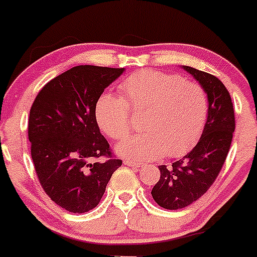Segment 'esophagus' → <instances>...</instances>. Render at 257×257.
<instances>
[{
  "mask_svg": "<svg viewBox=\"0 0 257 257\" xmlns=\"http://www.w3.org/2000/svg\"><path fill=\"white\" fill-rule=\"evenodd\" d=\"M124 165H126V166H131V167H140V163H138V162H134V161H131V160H124Z\"/></svg>",
  "mask_w": 257,
  "mask_h": 257,
  "instance_id": "1",
  "label": "esophagus"
}]
</instances>
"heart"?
Instances as JSON below:
<instances>
[{
    "instance_id": "b5f03b06",
    "label": "heart",
    "mask_w": 257,
    "mask_h": 257,
    "mask_svg": "<svg viewBox=\"0 0 257 257\" xmlns=\"http://www.w3.org/2000/svg\"><path fill=\"white\" fill-rule=\"evenodd\" d=\"M122 96L105 94L96 103L101 131L123 140L133 131L131 112H145L142 128L118 146V152L134 160H154L166 154L179 157L194 148L208 118V98L196 81L180 75L145 69L120 83Z\"/></svg>"
}]
</instances>
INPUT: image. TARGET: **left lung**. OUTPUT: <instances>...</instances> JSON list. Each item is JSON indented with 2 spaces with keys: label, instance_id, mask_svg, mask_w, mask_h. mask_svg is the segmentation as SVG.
<instances>
[{
  "label": "left lung",
  "instance_id": "left-lung-1",
  "mask_svg": "<svg viewBox=\"0 0 257 257\" xmlns=\"http://www.w3.org/2000/svg\"><path fill=\"white\" fill-rule=\"evenodd\" d=\"M201 84L208 98V118L199 143L173 165L160 166V179L151 195L166 210L184 208L210 189L223 167L235 129L232 98L215 75L184 66Z\"/></svg>",
  "mask_w": 257,
  "mask_h": 257
}]
</instances>
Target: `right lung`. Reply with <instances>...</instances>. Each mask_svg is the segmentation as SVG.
<instances>
[{
	"instance_id": "right-lung-1",
	"label": "right lung",
	"mask_w": 257,
	"mask_h": 257,
	"mask_svg": "<svg viewBox=\"0 0 257 257\" xmlns=\"http://www.w3.org/2000/svg\"><path fill=\"white\" fill-rule=\"evenodd\" d=\"M124 68L77 66L50 80L36 95L28 138L40 185L53 202L73 213L101 201L113 172L122 166L96 122V103ZM103 157V163H92Z\"/></svg>"
}]
</instances>
